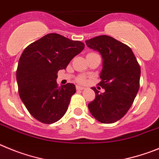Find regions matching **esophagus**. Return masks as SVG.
<instances>
[{
	"label": "esophagus",
	"instance_id": "obj_1",
	"mask_svg": "<svg viewBox=\"0 0 159 159\" xmlns=\"http://www.w3.org/2000/svg\"><path fill=\"white\" fill-rule=\"evenodd\" d=\"M76 89H78V90H82V89H84V87L80 86V85H77Z\"/></svg>",
	"mask_w": 159,
	"mask_h": 159
}]
</instances>
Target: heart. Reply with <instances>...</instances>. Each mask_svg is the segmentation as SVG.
<instances>
[{"label": "heart", "instance_id": "heart-1", "mask_svg": "<svg viewBox=\"0 0 159 159\" xmlns=\"http://www.w3.org/2000/svg\"><path fill=\"white\" fill-rule=\"evenodd\" d=\"M85 81H86V80H85V78L84 76H80L77 78V81L79 83H81V84H82V83H85Z\"/></svg>", "mask_w": 159, "mask_h": 159}]
</instances>
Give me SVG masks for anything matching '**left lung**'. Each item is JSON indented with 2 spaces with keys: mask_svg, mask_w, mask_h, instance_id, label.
Here are the masks:
<instances>
[{
  "mask_svg": "<svg viewBox=\"0 0 159 159\" xmlns=\"http://www.w3.org/2000/svg\"><path fill=\"white\" fill-rule=\"evenodd\" d=\"M89 48L102 56L103 69L99 85L95 87V99L88 104L93 116L103 124L120 120L132 105L139 89L140 66L131 48L108 35H100L85 41Z\"/></svg>",
  "mask_w": 159,
  "mask_h": 159,
  "instance_id": "1",
  "label": "left lung"
}]
</instances>
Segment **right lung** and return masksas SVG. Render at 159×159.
<instances>
[{"label":"right lung","mask_w":159,"mask_h":159,"mask_svg":"<svg viewBox=\"0 0 159 159\" xmlns=\"http://www.w3.org/2000/svg\"><path fill=\"white\" fill-rule=\"evenodd\" d=\"M84 48L82 42L51 33L23 51L16 70L18 91L27 109L37 120L51 124L65 115L76 88L71 83L58 87L57 74L65 70Z\"/></svg>","instance_id":"right-lung-1"}]
</instances>
